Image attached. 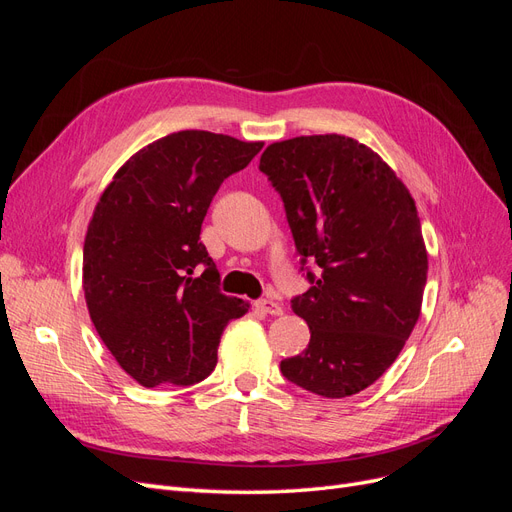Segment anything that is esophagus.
Segmentation results:
<instances>
[{
	"mask_svg": "<svg viewBox=\"0 0 512 512\" xmlns=\"http://www.w3.org/2000/svg\"><path fill=\"white\" fill-rule=\"evenodd\" d=\"M256 309H260V312H265V314H271V316H282V314H284L282 305L271 301V299H260V301H256Z\"/></svg>",
	"mask_w": 512,
	"mask_h": 512,
	"instance_id": "1",
	"label": "esophagus"
}]
</instances>
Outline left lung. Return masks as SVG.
<instances>
[{
	"label": "left lung",
	"instance_id": "8db88e82",
	"mask_svg": "<svg viewBox=\"0 0 512 512\" xmlns=\"http://www.w3.org/2000/svg\"><path fill=\"white\" fill-rule=\"evenodd\" d=\"M260 170L284 200L301 262L318 265L292 299L312 337L282 374L322 397L361 393L421 316L427 250L414 198L376 151L342 134L273 143Z\"/></svg>",
	"mask_w": 512,
	"mask_h": 512
}]
</instances>
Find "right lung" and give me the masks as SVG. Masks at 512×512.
Returning <instances> with one entry per match:
<instances>
[{
    "label": "right lung",
    "mask_w": 512,
    "mask_h": 512,
    "mask_svg": "<svg viewBox=\"0 0 512 512\" xmlns=\"http://www.w3.org/2000/svg\"><path fill=\"white\" fill-rule=\"evenodd\" d=\"M262 145L173 132L136 151L98 200L83 245L85 301L104 346L145 389L205 380L224 327L250 309L220 292L200 226L222 181Z\"/></svg>",
    "instance_id": "obj_1"
}]
</instances>
